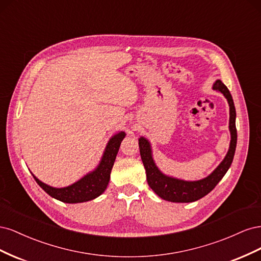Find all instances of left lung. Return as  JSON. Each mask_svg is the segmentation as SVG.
<instances>
[{"label":"left lung","instance_id":"1","mask_svg":"<svg viewBox=\"0 0 261 261\" xmlns=\"http://www.w3.org/2000/svg\"><path fill=\"white\" fill-rule=\"evenodd\" d=\"M213 89L222 92L228 102V106H230L231 144L224 160L220 163L219 167L208 177L196 181H185L165 176L155 167L148 140L143 137L139 138V151L141 160H143L144 167L146 169L148 185L158 196L161 197L164 200L172 202H192L202 198L203 196L209 194L217 186V184L222 179L227 172L228 168L231 167L235 153L236 141H238V133H236L235 126L236 112L234 102L230 91H228L226 86L221 81L216 82V84L213 85Z\"/></svg>","mask_w":261,"mask_h":261}]
</instances>
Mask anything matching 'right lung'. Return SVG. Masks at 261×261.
<instances>
[{"instance_id":"add662e5","label":"right lung","mask_w":261,"mask_h":261,"mask_svg":"<svg viewBox=\"0 0 261 261\" xmlns=\"http://www.w3.org/2000/svg\"><path fill=\"white\" fill-rule=\"evenodd\" d=\"M124 137L125 133L121 132L110 139L99 167L93 172L87 174L85 177L68 187L54 188L42 183L35 175L33 176L36 179L38 185L46 194H49L53 198L60 201L67 203H77L97 198L98 196H100L106 191L109 184L110 174H111V170L114 164L116 154Z\"/></svg>"}]
</instances>
